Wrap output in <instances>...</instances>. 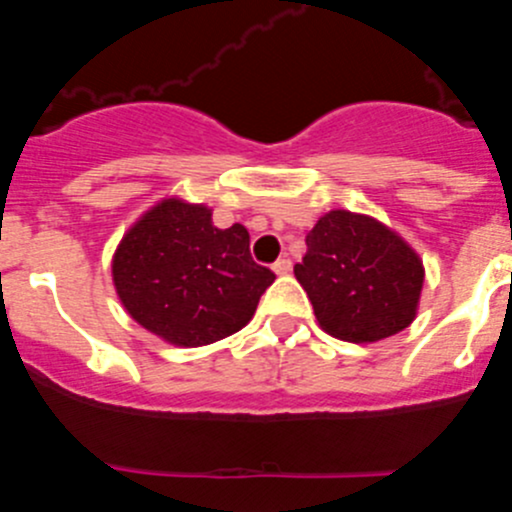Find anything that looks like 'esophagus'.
Wrapping results in <instances>:
<instances>
[{"mask_svg": "<svg viewBox=\"0 0 512 512\" xmlns=\"http://www.w3.org/2000/svg\"><path fill=\"white\" fill-rule=\"evenodd\" d=\"M292 271V261L287 259V256H282V259L274 264V274H279V277H284V274H289Z\"/></svg>", "mask_w": 512, "mask_h": 512, "instance_id": "34e87169", "label": "esophagus"}]
</instances>
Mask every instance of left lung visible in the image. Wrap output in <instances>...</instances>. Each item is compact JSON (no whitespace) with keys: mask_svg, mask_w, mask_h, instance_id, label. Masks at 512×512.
I'll return each mask as SVG.
<instances>
[{"mask_svg":"<svg viewBox=\"0 0 512 512\" xmlns=\"http://www.w3.org/2000/svg\"><path fill=\"white\" fill-rule=\"evenodd\" d=\"M305 243L295 277L325 333L348 343H374L413 323L425 269L395 230L369 215L330 210Z\"/></svg>","mask_w":512,"mask_h":512,"instance_id":"left-lung-1","label":"left lung"}]
</instances>
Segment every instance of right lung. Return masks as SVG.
I'll list each match as a JSON object with an SVG mask.
<instances>
[{"instance_id":"1","label":"right lung","mask_w":512,"mask_h":512,"mask_svg":"<svg viewBox=\"0 0 512 512\" xmlns=\"http://www.w3.org/2000/svg\"><path fill=\"white\" fill-rule=\"evenodd\" d=\"M248 241L241 223L215 228L210 207L161 200L130 225L112 256L117 297L135 323L174 346L233 336L277 279L251 259Z\"/></svg>"}]
</instances>
